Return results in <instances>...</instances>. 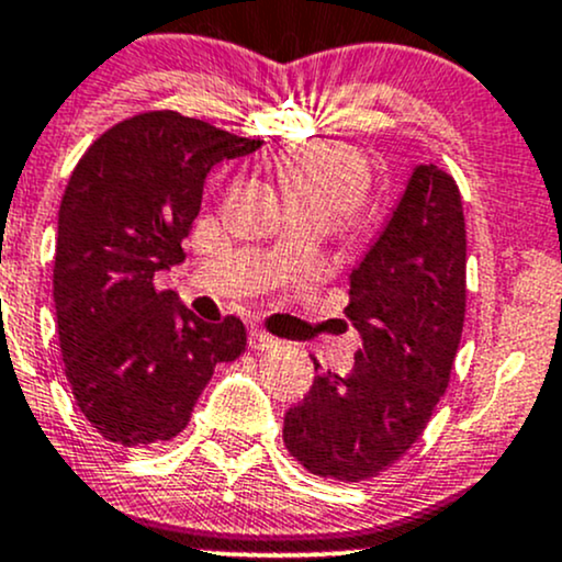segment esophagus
<instances>
[{"instance_id": "1", "label": "esophagus", "mask_w": 562, "mask_h": 562, "mask_svg": "<svg viewBox=\"0 0 562 562\" xmlns=\"http://www.w3.org/2000/svg\"><path fill=\"white\" fill-rule=\"evenodd\" d=\"M248 344H250V349H274L277 344V338L274 336H269L267 330H258V328H252L250 330V336H248Z\"/></svg>"}]
</instances>
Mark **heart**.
<instances>
[{
    "label": "heart",
    "instance_id": "heart-1",
    "mask_svg": "<svg viewBox=\"0 0 562 562\" xmlns=\"http://www.w3.org/2000/svg\"><path fill=\"white\" fill-rule=\"evenodd\" d=\"M291 211L319 213L338 221L362 205L371 183L366 159L341 144H314L277 162Z\"/></svg>",
    "mask_w": 562,
    "mask_h": 562
}]
</instances>
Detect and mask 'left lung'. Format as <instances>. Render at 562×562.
I'll list each match as a JSON object with an SVG mask.
<instances>
[{"label": "left lung", "instance_id": "left-lung-1", "mask_svg": "<svg viewBox=\"0 0 562 562\" xmlns=\"http://www.w3.org/2000/svg\"><path fill=\"white\" fill-rule=\"evenodd\" d=\"M467 310V229L453 176L418 165L384 232L349 274L362 338L349 375L319 373L282 440L317 477L360 483L422 437L451 381ZM317 366V362H314Z\"/></svg>", "mask_w": 562, "mask_h": 562}]
</instances>
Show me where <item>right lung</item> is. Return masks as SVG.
<instances>
[{"instance_id": "right-lung-1", "label": "right lung", "mask_w": 562, "mask_h": 562, "mask_svg": "<svg viewBox=\"0 0 562 562\" xmlns=\"http://www.w3.org/2000/svg\"><path fill=\"white\" fill-rule=\"evenodd\" d=\"M261 144L146 111L109 127L74 168L58 211L55 317L74 400L109 442L172 440L215 366L245 351L243 319L205 323L154 274L187 258L213 165Z\"/></svg>"}]
</instances>
